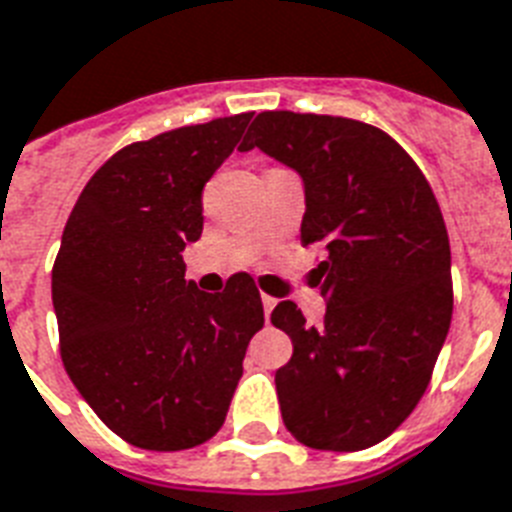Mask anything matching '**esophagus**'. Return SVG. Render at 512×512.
Segmentation results:
<instances>
[{
	"label": "esophagus",
	"instance_id": "34e87169",
	"mask_svg": "<svg viewBox=\"0 0 512 512\" xmlns=\"http://www.w3.org/2000/svg\"><path fill=\"white\" fill-rule=\"evenodd\" d=\"M261 304H264V314H267V320H269V314H272V309L277 306V298H272L264 293V296H261Z\"/></svg>",
	"mask_w": 512,
	"mask_h": 512
}]
</instances>
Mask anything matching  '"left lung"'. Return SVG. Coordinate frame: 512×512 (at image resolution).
Returning <instances> with one entry per match:
<instances>
[{"mask_svg": "<svg viewBox=\"0 0 512 512\" xmlns=\"http://www.w3.org/2000/svg\"><path fill=\"white\" fill-rule=\"evenodd\" d=\"M253 147L301 174V243L327 251L325 325H306L293 301L272 312L293 341L275 375L285 428L312 449H367L418 407L449 333L441 208L407 150L354 118L267 110L240 150Z\"/></svg>", "mask_w": 512, "mask_h": 512, "instance_id": "8db88e82", "label": "left lung"}]
</instances>
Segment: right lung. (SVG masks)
Returning <instances> with one entry per match:
<instances>
[{"label":"right lung","mask_w":512,"mask_h":512,"mask_svg":"<svg viewBox=\"0 0 512 512\" xmlns=\"http://www.w3.org/2000/svg\"><path fill=\"white\" fill-rule=\"evenodd\" d=\"M251 116L121 147L65 224L52 267L60 357L97 418L134 447L179 452L211 439L264 325L251 275L203 293L182 259L203 232V187Z\"/></svg>","instance_id":"right-lung-1"}]
</instances>
